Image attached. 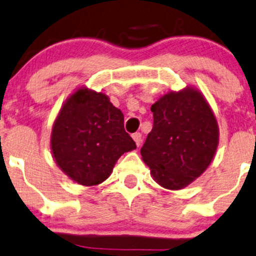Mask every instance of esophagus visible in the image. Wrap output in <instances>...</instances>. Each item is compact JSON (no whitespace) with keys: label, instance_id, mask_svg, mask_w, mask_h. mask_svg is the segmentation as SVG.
Instances as JSON below:
<instances>
[{"label":"esophagus","instance_id":"1","mask_svg":"<svg viewBox=\"0 0 256 256\" xmlns=\"http://www.w3.org/2000/svg\"><path fill=\"white\" fill-rule=\"evenodd\" d=\"M132 138H134V141H135L136 142V146H140L141 144V142H142V135H141L140 132H135L132 135Z\"/></svg>","mask_w":256,"mask_h":256}]
</instances>
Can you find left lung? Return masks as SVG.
Segmentation results:
<instances>
[{"label":"left lung","instance_id":"8db88e82","mask_svg":"<svg viewBox=\"0 0 256 256\" xmlns=\"http://www.w3.org/2000/svg\"><path fill=\"white\" fill-rule=\"evenodd\" d=\"M154 126L141 156L154 180L167 190H182L210 164L219 128L210 106L197 89L170 92L151 106Z\"/></svg>","mask_w":256,"mask_h":256}]
</instances>
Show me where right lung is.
I'll return each mask as SVG.
<instances>
[{
    "label": "right lung",
    "instance_id": "right-lung-1",
    "mask_svg": "<svg viewBox=\"0 0 256 256\" xmlns=\"http://www.w3.org/2000/svg\"><path fill=\"white\" fill-rule=\"evenodd\" d=\"M52 154L59 168L82 186H96L112 174L116 161L136 148L124 128V114L102 92L80 88L66 99L54 121Z\"/></svg>",
    "mask_w": 256,
    "mask_h": 256
}]
</instances>
